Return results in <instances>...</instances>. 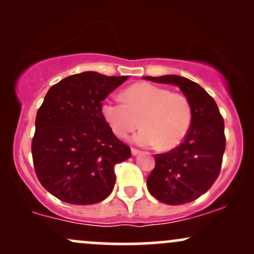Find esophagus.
<instances>
[{
    "label": "esophagus",
    "mask_w": 254,
    "mask_h": 254,
    "mask_svg": "<svg viewBox=\"0 0 254 254\" xmlns=\"http://www.w3.org/2000/svg\"><path fill=\"white\" fill-rule=\"evenodd\" d=\"M141 153V151H139L138 149H136V148H131V154H132L133 156H136V155H138V154Z\"/></svg>",
    "instance_id": "esophagus-1"
}]
</instances>
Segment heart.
Masks as SVG:
<instances>
[{"mask_svg": "<svg viewBox=\"0 0 254 254\" xmlns=\"http://www.w3.org/2000/svg\"><path fill=\"white\" fill-rule=\"evenodd\" d=\"M124 100L107 99L101 106L113 132L125 137L142 124L133 142L144 147L171 150L185 139L192 122L189 99L151 83H137L124 92Z\"/></svg>", "mask_w": 254, "mask_h": 254, "instance_id": "1", "label": "heart"}]
</instances>
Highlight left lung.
I'll list each match as a JSON object with an SVG mask.
<instances>
[{
    "label": "left lung",
    "mask_w": 254,
    "mask_h": 254,
    "mask_svg": "<svg viewBox=\"0 0 254 254\" xmlns=\"http://www.w3.org/2000/svg\"><path fill=\"white\" fill-rule=\"evenodd\" d=\"M157 83L179 87L189 99L192 122L183 143L155 155V167L147 179L151 196L160 202L179 205L205 193L217 179L226 149L224 122L216 103L205 89L178 75L144 76Z\"/></svg>",
    "instance_id": "8db88e82"
}]
</instances>
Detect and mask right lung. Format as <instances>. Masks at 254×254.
<instances>
[{"mask_svg": "<svg viewBox=\"0 0 254 254\" xmlns=\"http://www.w3.org/2000/svg\"><path fill=\"white\" fill-rule=\"evenodd\" d=\"M127 76L84 71L46 93L36 117L32 157L37 178L63 202L87 205L109 197L115 166L131 156L105 121L101 106Z\"/></svg>", "mask_w": 254, "mask_h": 254, "instance_id": "add662e5", "label": "right lung"}]
</instances>
